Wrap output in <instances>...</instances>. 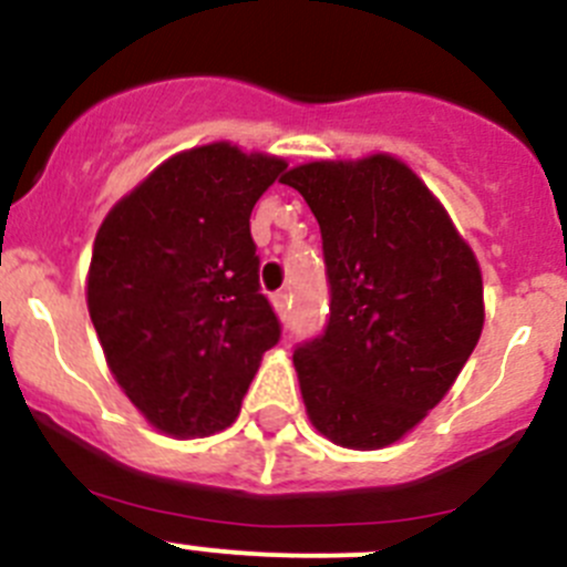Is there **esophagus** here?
Returning a JSON list of instances; mask_svg holds the SVG:
<instances>
[{
    "label": "esophagus",
    "instance_id": "esophagus-1",
    "mask_svg": "<svg viewBox=\"0 0 567 567\" xmlns=\"http://www.w3.org/2000/svg\"><path fill=\"white\" fill-rule=\"evenodd\" d=\"M271 301H274V310L279 312V318L288 320V316H290V290H277V293L271 296Z\"/></svg>",
    "mask_w": 567,
    "mask_h": 567
}]
</instances>
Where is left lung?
I'll list each match as a JSON object with an SVG mask.
<instances>
[{
	"label": "left lung",
	"mask_w": 567,
	"mask_h": 567,
	"mask_svg": "<svg viewBox=\"0 0 567 567\" xmlns=\"http://www.w3.org/2000/svg\"><path fill=\"white\" fill-rule=\"evenodd\" d=\"M282 183L320 225L329 320L296 346L312 425L386 447L447 394L483 331V277L425 183L392 156L316 162Z\"/></svg>",
	"instance_id": "8db88e82"
}]
</instances>
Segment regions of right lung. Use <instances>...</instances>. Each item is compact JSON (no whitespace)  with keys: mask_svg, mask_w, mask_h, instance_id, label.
<instances>
[{"mask_svg":"<svg viewBox=\"0 0 567 567\" xmlns=\"http://www.w3.org/2000/svg\"><path fill=\"white\" fill-rule=\"evenodd\" d=\"M288 169L227 142L169 158L95 236L87 307L109 370L164 433L210 436L282 337L249 216Z\"/></svg>","mask_w":567,"mask_h":567,"instance_id":"right-lung-1","label":"right lung"}]
</instances>
